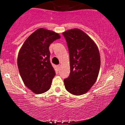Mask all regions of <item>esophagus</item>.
<instances>
[{
	"label": "esophagus",
	"mask_w": 125,
	"mask_h": 125,
	"mask_svg": "<svg viewBox=\"0 0 125 125\" xmlns=\"http://www.w3.org/2000/svg\"><path fill=\"white\" fill-rule=\"evenodd\" d=\"M58 68H61V64H59V65L58 66Z\"/></svg>",
	"instance_id": "1"
}]
</instances>
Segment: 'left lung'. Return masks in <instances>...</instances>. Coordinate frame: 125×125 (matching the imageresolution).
I'll return each instance as SVG.
<instances>
[{
    "label": "left lung",
    "instance_id": "8db88e82",
    "mask_svg": "<svg viewBox=\"0 0 125 125\" xmlns=\"http://www.w3.org/2000/svg\"><path fill=\"white\" fill-rule=\"evenodd\" d=\"M70 57L69 76L64 79L66 89L71 94L87 92L96 81L100 66L99 51L96 44L81 29L63 32Z\"/></svg>",
    "mask_w": 125,
    "mask_h": 125
}]
</instances>
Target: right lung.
Segmentation results:
<instances>
[{
	"mask_svg": "<svg viewBox=\"0 0 125 125\" xmlns=\"http://www.w3.org/2000/svg\"><path fill=\"white\" fill-rule=\"evenodd\" d=\"M60 38L53 31L39 28L27 38L19 52V73L26 86L36 94H43L51 88L56 73L50 62L49 48Z\"/></svg>",
	"mask_w": 125,
	"mask_h": 125,
	"instance_id": "obj_1",
	"label": "right lung"
}]
</instances>
